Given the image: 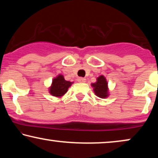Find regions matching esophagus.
Listing matches in <instances>:
<instances>
[{
  "instance_id": "1",
  "label": "esophagus",
  "mask_w": 158,
  "mask_h": 158,
  "mask_svg": "<svg viewBox=\"0 0 158 158\" xmlns=\"http://www.w3.org/2000/svg\"><path fill=\"white\" fill-rule=\"evenodd\" d=\"M77 81H78L79 83H84V82H85V78H84V77H80L77 78Z\"/></svg>"
}]
</instances>
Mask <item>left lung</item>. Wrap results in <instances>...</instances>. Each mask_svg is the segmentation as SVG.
Returning <instances> with one entry per match:
<instances>
[{"label":"left lung","instance_id":"obj_1","mask_svg":"<svg viewBox=\"0 0 158 158\" xmlns=\"http://www.w3.org/2000/svg\"><path fill=\"white\" fill-rule=\"evenodd\" d=\"M92 86L94 88V92L97 96L101 98H105L108 96L107 82L103 75L97 78L96 83H93Z\"/></svg>","mask_w":158,"mask_h":158}]
</instances>
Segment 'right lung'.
<instances>
[{
  "instance_id": "add662e5",
  "label": "right lung",
  "mask_w": 158,
  "mask_h": 158,
  "mask_svg": "<svg viewBox=\"0 0 158 158\" xmlns=\"http://www.w3.org/2000/svg\"><path fill=\"white\" fill-rule=\"evenodd\" d=\"M71 84V82L65 81L63 76L60 75L52 81V85L49 89V92L54 96L60 97L68 91Z\"/></svg>"
}]
</instances>
